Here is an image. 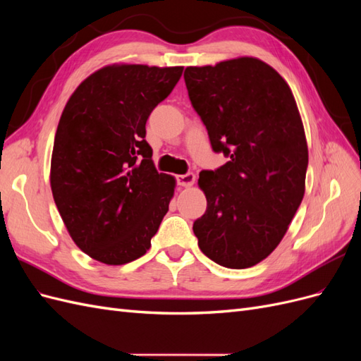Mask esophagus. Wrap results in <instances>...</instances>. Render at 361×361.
<instances>
[{
  "mask_svg": "<svg viewBox=\"0 0 361 361\" xmlns=\"http://www.w3.org/2000/svg\"><path fill=\"white\" fill-rule=\"evenodd\" d=\"M178 179V183L180 185V187H185V188H190L194 185L195 182V174L194 173H187V174H179V176L176 178Z\"/></svg>",
  "mask_w": 361,
  "mask_h": 361,
  "instance_id": "obj_1",
  "label": "esophagus"
}]
</instances>
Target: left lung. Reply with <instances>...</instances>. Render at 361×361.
<instances>
[{"label":"left lung","mask_w":361,"mask_h":361,"mask_svg":"<svg viewBox=\"0 0 361 361\" xmlns=\"http://www.w3.org/2000/svg\"><path fill=\"white\" fill-rule=\"evenodd\" d=\"M183 78L214 152L228 158L200 173L207 206L194 235L215 264L255 267L280 244L304 197L309 150L297 102L255 57L190 66Z\"/></svg>","instance_id":"1"}]
</instances>
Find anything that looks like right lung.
<instances>
[{"label":"right lung","mask_w":361,"mask_h":361,"mask_svg":"<svg viewBox=\"0 0 361 361\" xmlns=\"http://www.w3.org/2000/svg\"><path fill=\"white\" fill-rule=\"evenodd\" d=\"M182 71L110 64L87 76L61 113L51 158L54 202L73 243L102 264L143 256L169 211L176 179L157 171L146 122Z\"/></svg>","instance_id":"obj_1"}]
</instances>
